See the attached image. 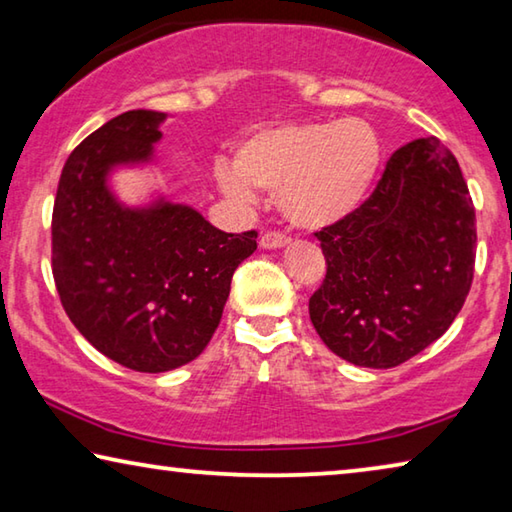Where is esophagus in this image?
Returning a JSON list of instances; mask_svg holds the SVG:
<instances>
[{
	"instance_id": "obj_1",
	"label": "esophagus",
	"mask_w": 512,
	"mask_h": 512,
	"mask_svg": "<svg viewBox=\"0 0 512 512\" xmlns=\"http://www.w3.org/2000/svg\"><path fill=\"white\" fill-rule=\"evenodd\" d=\"M291 241V237L284 235V232H277V230H268L262 235V239H259V246L262 248H282L287 246Z\"/></svg>"
}]
</instances>
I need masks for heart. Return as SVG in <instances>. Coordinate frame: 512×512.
Here are the masks:
<instances>
[{
	"instance_id": "1",
	"label": "heart",
	"mask_w": 512,
	"mask_h": 512,
	"mask_svg": "<svg viewBox=\"0 0 512 512\" xmlns=\"http://www.w3.org/2000/svg\"><path fill=\"white\" fill-rule=\"evenodd\" d=\"M381 144L368 121H307L266 128L239 146L230 169H219L228 196L246 201L248 188L277 192L291 223L323 228L357 207L377 176Z\"/></svg>"
}]
</instances>
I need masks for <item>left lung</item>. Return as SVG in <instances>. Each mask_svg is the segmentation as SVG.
Here are the masks:
<instances>
[{
	"label": "left lung",
	"instance_id": "8db88e82",
	"mask_svg": "<svg viewBox=\"0 0 512 512\" xmlns=\"http://www.w3.org/2000/svg\"><path fill=\"white\" fill-rule=\"evenodd\" d=\"M327 273L309 298L323 343L363 368H395L443 336L470 293L476 216L438 137L397 149L357 210L314 232Z\"/></svg>",
	"mask_w": 512,
	"mask_h": 512
}]
</instances>
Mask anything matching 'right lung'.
<instances>
[{
	"instance_id": "right-lung-1",
	"label": "right lung",
	"mask_w": 512,
	"mask_h": 512,
	"mask_svg": "<svg viewBox=\"0 0 512 512\" xmlns=\"http://www.w3.org/2000/svg\"><path fill=\"white\" fill-rule=\"evenodd\" d=\"M164 112L128 110L69 153L51 214V271L65 314L94 348L137 372L185 366L221 323L232 273L257 232H223L192 207L126 210L106 187L146 160Z\"/></svg>"
}]
</instances>
